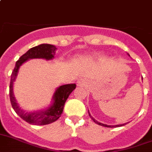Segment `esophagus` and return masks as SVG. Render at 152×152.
Listing matches in <instances>:
<instances>
[{
	"label": "esophagus",
	"mask_w": 152,
	"mask_h": 152,
	"mask_svg": "<svg viewBox=\"0 0 152 152\" xmlns=\"http://www.w3.org/2000/svg\"><path fill=\"white\" fill-rule=\"evenodd\" d=\"M85 84H86V81H85L84 79H80V80L77 82V86H81V87L85 86Z\"/></svg>",
	"instance_id": "34e87169"
}]
</instances>
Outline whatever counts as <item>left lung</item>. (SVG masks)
<instances>
[{
  "mask_svg": "<svg viewBox=\"0 0 152 152\" xmlns=\"http://www.w3.org/2000/svg\"><path fill=\"white\" fill-rule=\"evenodd\" d=\"M88 114H89V116H90L91 118L92 119V120L94 121V122H95L96 124H99V125H102V126H104V127H107V128H114V127H120V126H123V125H124V124H126L127 123H125V124H118V125H107V124H102V123H100L98 122V121H96L95 119L93 118V117L91 116V115H90V113H89V111H88Z\"/></svg>",
  "mask_w": 152,
  "mask_h": 152,
  "instance_id": "left-lung-1",
  "label": "left lung"
}]
</instances>
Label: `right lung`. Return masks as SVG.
Wrapping results in <instances>:
<instances>
[{
  "label": "right lung",
  "instance_id": "right-lung-1",
  "mask_svg": "<svg viewBox=\"0 0 152 152\" xmlns=\"http://www.w3.org/2000/svg\"><path fill=\"white\" fill-rule=\"evenodd\" d=\"M56 49V47L52 45H48V44H42L38 46L34 47L19 58V60L16 62L15 67L11 74L10 90H9L11 105L15 112L23 120L31 124L45 125V124L54 122L55 121L58 120L63 112L64 106L68 96L76 88L75 84L61 85L58 88L53 96V100H54L53 104L48 109L44 110V111L26 112L25 111L21 109L18 105V104L17 103L16 99L14 98V92H13V84L16 79L20 66L26 61H28V59H31V58H44L46 60L52 59L55 54Z\"/></svg>",
  "mask_w": 152,
  "mask_h": 152
}]
</instances>
